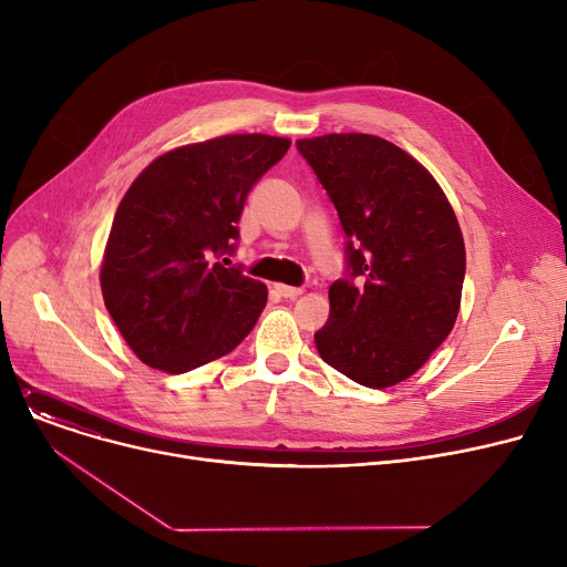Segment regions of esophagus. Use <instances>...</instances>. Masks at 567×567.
<instances>
[{
	"label": "esophagus",
	"instance_id": "34e87169",
	"mask_svg": "<svg viewBox=\"0 0 567 567\" xmlns=\"http://www.w3.org/2000/svg\"><path fill=\"white\" fill-rule=\"evenodd\" d=\"M276 291L282 296V299H296V296L303 293L301 287H289V285H276Z\"/></svg>",
	"mask_w": 567,
	"mask_h": 567
}]
</instances>
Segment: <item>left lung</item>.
Instances as JSON below:
<instances>
[{"mask_svg":"<svg viewBox=\"0 0 567 567\" xmlns=\"http://www.w3.org/2000/svg\"><path fill=\"white\" fill-rule=\"evenodd\" d=\"M296 148L347 236L317 351L351 381L389 389L453 331L466 271L460 223L434 176L389 140L333 133Z\"/></svg>","mask_w":567,"mask_h":567,"instance_id":"8db88e82","label":"left lung"}]
</instances>
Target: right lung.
<instances>
[{
	"label": "right lung",
	"instance_id": "right-lung-1",
	"mask_svg": "<svg viewBox=\"0 0 567 567\" xmlns=\"http://www.w3.org/2000/svg\"><path fill=\"white\" fill-rule=\"evenodd\" d=\"M289 144L252 133L178 146L124 195L101 289L118 333L148 368L190 372L252 331L268 291L227 255L236 250L248 193Z\"/></svg>",
	"mask_w": 567,
	"mask_h": 567
}]
</instances>
